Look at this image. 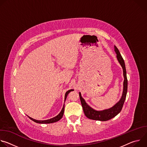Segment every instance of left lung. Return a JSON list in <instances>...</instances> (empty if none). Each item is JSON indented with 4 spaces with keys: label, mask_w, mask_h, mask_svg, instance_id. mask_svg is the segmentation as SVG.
I'll return each mask as SVG.
<instances>
[{
    "label": "left lung",
    "mask_w": 147,
    "mask_h": 147,
    "mask_svg": "<svg viewBox=\"0 0 147 147\" xmlns=\"http://www.w3.org/2000/svg\"><path fill=\"white\" fill-rule=\"evenodd\" d=\"M115 51L116 53L117 59L120 63V65L121 66L123 70V76H124V82H123V91L121 99L120 100L115 104V105L108 109L103 110L100 111H98L91 108L88 105L86 102L85 100L81 96V93L79 92L80 98L81 103V105L84 112L85 115L90 119L95 120H99V121H107L109 120L113 117H115L117 115H118L122 109L123 104L124 103L125 97L127 95V78L126 75V70H125V63L124 60L121 56L119 51L117 48V47L115 45Z\"/></svg>",
    "instance_id": "left-lung-1"
}]
</instances>
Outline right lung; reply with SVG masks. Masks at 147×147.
Listing matches in <instances>:
<instances>
[{"instance_id": "obj_1", "label": "right lung", "mask_w": 147, "mask_h": 147, "mask_svg": "<svg viewBox=\"0 0 147 147\" xmlns=\"http://www.w3.org/2000/svg\"><path fill=\"white\" fill-rule=\"evenodd\" d=\"M73 91V90H70L69 91H67L66 92V94H65V101L66 100V98H67V95L70 93V92ZM64 111H65V104L63 107V108L61 111V112H60V113L57 115L56 116H55V117L53 118H52L51 119H48V120H35V119H34L30 117H29V118L32 120V121H34V122H36L37 123H41V124H48V123H55V122H56L57 121H59L60 119H61V117H63V113H64Z\"/></svg>"}]
</instances>
